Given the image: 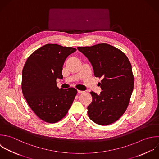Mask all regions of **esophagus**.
<instances>
[{
  "label": "esophagus",
  "instance_id": "1",
  "mask_svg": "<svg viewBox=\"0 0 159 159\" xmlns=\"http://www.w3.org/2000/svg\"><path fill=\"white\" fill-rule=\"evenodd\" d=\"M77 92H78V93H83L84 92V91H82V90H77Z\"/></svg>",
  "mask_w": 159,
  "mask_h": 159
}]
</instances>
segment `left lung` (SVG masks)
<instances>
[{
    "label": "left lung",
    "instance_id": "1",
    "mask_svg": "<svg viewBox=\"0 0 159 159\" xmlns=\"http://www.w3.org/2000/svg\"><path fill=\"white\" fill-rule=\"evenodd\" d=\"M91 62L94 75L102 78L100 95L90 92L92 102L88 115L96 124L106 126L116 121L126 111L134 88L132 66L126 54L107 43L78 47Z\"/></svg>",
    "mask_w": 159,
    "mask_h": 159
}]
</instances>
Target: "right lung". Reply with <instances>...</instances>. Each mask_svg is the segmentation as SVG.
<instances>
[{
	"label": "right lung",
	"mask_w": 159,
	"mask_h": 159,
	"mask_svg": "<svg viewBox=\"0 0 159 159\" xmlns=\"http://www.w3.org/2000/svg\"><path fill=\"white\" fill-rule=\"evenodd\" d=\"M76 49L56 44H45L27 59L22 70L21 90L30 108L41 120L55 123L67 113L77 93L75 89H59L62 66Z\"/></svg>",
	"instance_id": "1"
}]
</instances>
